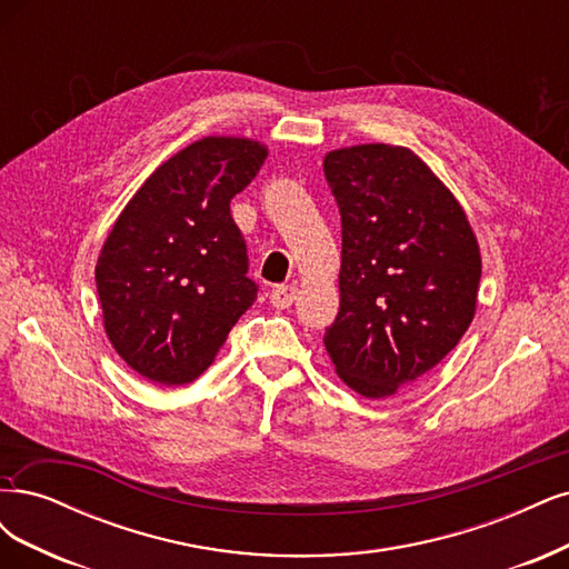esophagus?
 <instances>
[{"label":"esophagus","instance_id":"obj_1","mask_svg":"<svg viewBox=\"0 0 569 569\" xmlns=\"http://www.w3.org/2000/svg\"><path fill=\"white\" fill-rule=\"evenodd\" d=\"M297 297H299V289L293 287V284H278L276 289L270 291V303H272V308L284 310L293 301H297Z\"/></svg>","mask_w":569,"mask_h":569}]
</instances>
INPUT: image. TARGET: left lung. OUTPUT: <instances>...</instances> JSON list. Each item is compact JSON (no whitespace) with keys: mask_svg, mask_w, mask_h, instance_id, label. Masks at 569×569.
Segmentation results:
<instances>
[{"mask_svg":"<svg viewBox=\"0 0 569 569\" xmlns=\"http://www.w3.org/2000/svg\"><path fill=\"white\" fill-rule=\"evenodd\" d=\"M341 213V303L325 346L346 386L393 396L433 369L476 316L480 249L463 209L415 152H329Z\"/></svg>","mask_w":569,"mask_h":569,"instance_id":"8db88e82","label":"left lung"}]
</instances>
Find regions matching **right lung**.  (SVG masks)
Wrapping results in <instances>:
<instances>
[{"instance_id":"right-lung-1","label":"right lung","mask_w":569,"mask_h":569,"mask_svg":"<svg viewBox=\"0 0 569 569\" xmlns=\"http://www.w3.org/2000/svg\"><path fill=\"white\" fill-rule=\"evenodd\" d=\"M249 139L209 136L150 173L96 263L106 335L160 386L198 379L257 301L247 244L230 213L266 162Z\"/></svg>"}]
</instances>
